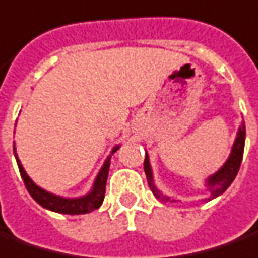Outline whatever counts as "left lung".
I'll use <instances>...</instances> for the list:
<instances>
[{"mask_svg": "<svg viewBox=\"0 0 258 258\" xmlns=\"http://www.w3.org/2000/svg\"><path fill=\"white\" fill-rule=\"evenodd\" d=\"M244 141H246V125L244 122H241L240 125L239 133L236 137V141L233 144L232 152H230V157L226 161V164L215 175H212L206 180V186L208 190L212 194V199L216 198V196L222 195L226 189L232 185V182L236 178V175L239 172L240 165H241V159H243V152H244ZM144 171L147 175V180H148V185L151 188L152 194L155 195L157 199H159L161 202H176L175 199H171L169 196L162 195L158 189L154 186V182H152V171L151 165H150V158H148V154L145 155V161H144Z\"/></svg>", "mask_w": 258, "mask_h": 258, "instance_id": "obj_1", "label": "left lung"}]
</instances>
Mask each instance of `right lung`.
Masks as SVG:
<instances>
[{
    "mask_svg": "<svg viewBox=\"0 0 258 258\" xmlns=\"http://www.w3.org/2000/svg\"><path fill=\"white\" fill-rule=\"evenodd\" d=\"M120 148V145H117L111 154H114L117 150ZM14 155L17 158V164H18L19 172L24 179L26 189L29 192V195L32 196L36 202L41 205L42 208L49 210H53L57 213H64V215H83V213H89L92 210L97 209L101 206V203L104 201V194H106V182L107 176H108V168H110V159L111 155L106 159L103 168L100 169L97 178L94 180L93 189L87 194V195L82 196V198H75V199H69V198H62V196H56L50 192H46L45 189L39 188L38 185L33 183V180L26 175L24 166L19 161L18 155L15 152V145H14Z\"/></svg>",
    "mask_w": 258,
    "mask_h": 258,
    "instance_id": "1",
    "label": "right lung"
}]
</instances>
